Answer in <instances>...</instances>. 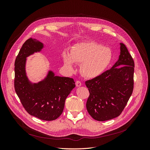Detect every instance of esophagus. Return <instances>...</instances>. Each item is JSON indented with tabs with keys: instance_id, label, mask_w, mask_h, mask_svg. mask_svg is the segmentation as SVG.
<instances>
[{
	"instance_id": "34e87169",
	"label": "esophagus",
	"mask_w": 150,
	"mask_h": 150,
	"mask_svg": "<svg viewBox=\"0 0 150 150\" xmlns=\"http://www.w3.org/2000/svg\"><path fill=\"white\" fill-rule=\"evenodd\" d=\"M76 85L77 87H80L81 86H82V83H81V82L79 81H76Z\"/></svg>"
}]
</instances>
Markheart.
<instances>
[{"label":"heart","instance_id":"b5f03b06","mask_svg":"<svg viewBox=\"0 0 150 150\" xmlns=\"http://www.w3.org/2000/svg\"><path fill=\"white\" fill-rule=\"evenodd\" d=\"M112 59L111 50L94 42L75 45L69 54L64 52L62 59L64 66L74 72V63L81 64V72L87 78L92 79L101 75L110 64Z\"/></svg>","mask_w":150,"mask_h":150}]
</instances>
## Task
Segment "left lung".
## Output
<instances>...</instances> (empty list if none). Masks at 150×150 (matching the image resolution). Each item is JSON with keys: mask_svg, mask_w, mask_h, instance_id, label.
Segmentation results:
<instances>
[{"mask_svg": "<svg viewBox=\"0 0 150 150\" xmlns=\"http://www.w3.org/2000/svg\"><path fill=\"white\" fill-rule=\"evenodd\" d=\"M134 68L128 49L120 43L119 59L111 69L86 81L89 91L86 108L93 119L104 121L120 115L133 93Z\"/></svg>", "mask_w": 150, "mask_h": 150, "instance_id": "8db88e82", "label": "left lung"}]
</instances>
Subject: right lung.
Returning <instances> with one entry per match:
<instances>
[{"label":"right lung","mask_w":150,"mask_h":150,"mask_svg":"<svg viewBox=\"0 0 150 150\" xmlns=\"http://www.w3.org/2000/svg\"><path fill=\"white\" fill-rule=\"evenodd\" d=\"M44 48L39 40L30 38L22 45L15 61V91L29 115L44 121H52L62 114L66 99L75 88L74 79L55 76L49 71L44 79L33 83L26 74L27 57Z\"/></svg>","instance_id":"obj_1"}]
</instances>
